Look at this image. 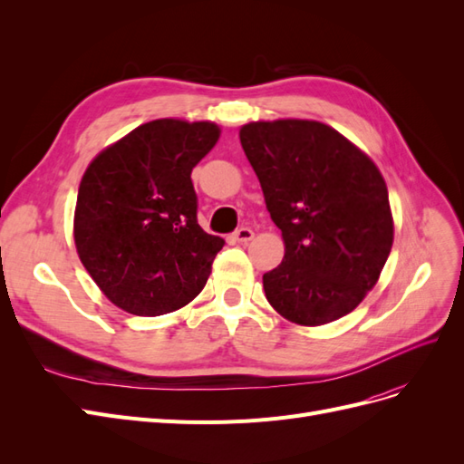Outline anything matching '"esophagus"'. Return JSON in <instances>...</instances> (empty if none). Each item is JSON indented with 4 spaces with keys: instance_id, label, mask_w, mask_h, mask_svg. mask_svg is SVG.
Segmentation results:
<instances>
[{
    "instance_id": "34e87169",
    "label": "esophagus",
    "mask_w": 464,
    "mask_h": 464,
    "mask_svg": "<svg viewBox=\"0 0 464 464\" xmlns=\"http://www.w3.org/2000/svg\"><path fill=\"white\" fill-rule=\"evenodd\" d=\"M251 237H254V230L247 228V227H242V228H237L234 232V240L240 242V244H247Z\"/></svg>"
}]
</instances>
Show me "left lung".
Masks as SVG:
<instances>
[{
  "label": "left lung",
  "instance_id": "obj_1",
  "mask_svg": "<svg viewBox=\"0 0 464 464\" xmlns=\"http://www.w3.org/2000/svg\"><path fill=\"white\" fill-rule=\"evenodd\" d=\"M240 141L285 240L283 263L263 275L266 300L305 327L350 314L391 254L382 172L366 152L314 120L251 121Z\"/></svg>",
  "mask_w": 464,
  "mask_h": 464
}]
</instances>
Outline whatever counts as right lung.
Returning <instances> with one entry per match:
<instances>
[{"mask_svg":"<svg viewBox=\"0 0 464 464\" xmlns=\"http://www.w3.org/2000/svg\"><path fill=\"white\" fill-rule=\"evenodd\" d=\"M218 137L213 121L154 120L89 164L73 220L77 254L121 310L170 314L207 285L224 240L199 227L191 170Z\"/></svg>","mask_w":464,"mask_h":464,"instance_id":"obj_1","label":"right lung"}]
</instances>
